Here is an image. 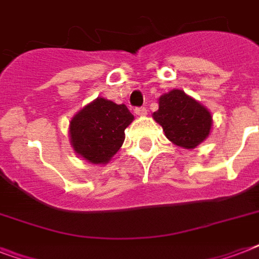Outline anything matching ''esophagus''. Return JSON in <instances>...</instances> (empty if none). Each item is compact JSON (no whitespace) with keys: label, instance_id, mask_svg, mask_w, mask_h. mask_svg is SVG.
Returning a JSON list of instances; mask_svg holds the SVG:
<instances>
[{"label":"esophagus","instance_id":"1","mask_svg":"<svg viewBox=\"0 0 259 259\" xmlns=\"http://www.w3.org/2000/svg\"><path fill=\"white\" fill-rule=\"evenodd\" d=\"M134 113H136V115H138V117H145L146 109L145 107H137V109L134 110Z\"/></svg>","mask_w":259,"mask_h":259}]
</instances>
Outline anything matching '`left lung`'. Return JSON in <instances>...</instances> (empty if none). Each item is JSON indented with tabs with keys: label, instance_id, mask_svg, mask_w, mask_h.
<instances>
[{
	"label": "left lung",
	"instance_id": "left-lung-1",
	"mask_svg": "<svg viewBox=\"0 0 259 259\" xmlns=\"http://www.w3.org/2000/svg\"><path fill=\"white\" fill-rule=\"evenodd\" d=\"M153 119L162 126L172 144L184 149L196 148L208 138L212 127L209 110L177 89L158 98V110L153 113Z\"/></svg>",
	"mask_w": 259,
	"mask_h": 259
}]
</instances>
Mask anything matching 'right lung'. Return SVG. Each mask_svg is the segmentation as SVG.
<instances>
[{
	"label": "right lung",
	"mask_w": 259,
	"mask_h": 259,
	"mask_svg": "<svg viewBox=\"0 0 259 259\" xmlns=\"http://www.w3.org/2000/svg\"><path fill=\"white\" fill-rule=\"evenodd\" d=\"M134 115L125 105L98 97L70 122V144L75 153L95 165H105L125 141V129Z\"/></svg>",
	"instance_id": "obj_1"
}]
</instances>
